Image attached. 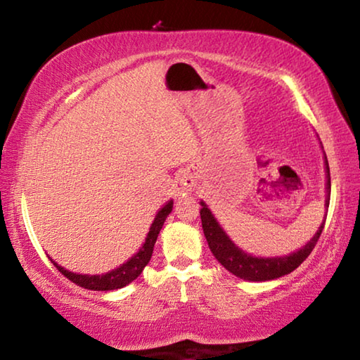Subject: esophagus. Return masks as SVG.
<instances>
[{
  "label": "esophagus",
  "mask_w": 360,
  "mask_h": 360,
  "mask_svg": "<svg viewBox=\"0 0 360 360\" xmlns=\"http://www.w3.org/2000/svg\"><path fill=\"white\" fill-rule=\"evenodd\" d=\"M178 182H179V187H178V193L181 195H186L192 191L197 184V179H195V172L192 168H184L179 172L178 176Z\"/></svg>",
  "instance_id": "obj_1"
}]
</instances>
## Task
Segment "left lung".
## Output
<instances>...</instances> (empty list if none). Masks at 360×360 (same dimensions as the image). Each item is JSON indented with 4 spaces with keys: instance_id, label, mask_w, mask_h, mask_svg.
Here are the masks:
<instances>
[{
    "instance_id": "1",
    "label": "left lung",
    "mask_w": 360,
    "mask_h": 360,
    "mask_svg": "<svg viewBox=\"0 0 360 360\" xmlns=\"http://www.w3.org/2000/svg\"><path fill=\"white\" fill-rule=\"evenodd\" d=\"M326 173H327L326 208H328V202H330V172H328L327 157H326ZM200 205H202L200 216H202L203 233L206 236V241H208V246L211 249L212 255H214V257L219 260V264H221L225 270H229L231 275L238 276L241 279H246V281H270V279H276L284 275H289L290 271H294L295 268L300 265L309 254H311L326 225V219H324L313 238L295 252L284 255V257H255V255L241 251V249L229 238L227 233H225L224 229L219 225L214 214H212L211 210L206 206L205 202H200Z\"/></svg>"
}]
</instances>
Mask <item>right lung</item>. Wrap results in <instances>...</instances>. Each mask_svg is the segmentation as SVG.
Returning <instances> with one entry per match:
<instances>
[{"label":"right lung","mask_w":360,"mask_h":360,"mask_svg":"<svg viewBox=\"0 0 360 360\" xmlns=\"http://www.w3.org/2000/svg\"><path fill=\"white\" fill-rule=\"evenodd\" d=\"M173 210V200L160 208V211L157 212V216L152 222L149 233L146 236L144 245L141 246V249L133 255L131 259H129L125 264H122L119 268H114V270L105 273V275H79V273H72L65 270L63 266H60L58 264H56V260L51 262L53 265L57 266V270L62 273L63 276H66L77 285H81L84 289L89 290H115L124 288V285L130 284L131 281L141 275V271L144 270V266L149 264V260L152 257V251H154V245L157 241V236L160 233V230L163 227V222L167 221V217L169 212Z\"/></svg>","instance_id":"obj_1"}]
</instances>
